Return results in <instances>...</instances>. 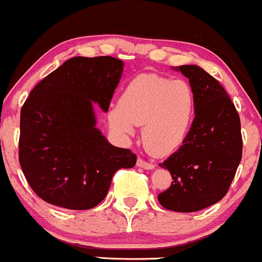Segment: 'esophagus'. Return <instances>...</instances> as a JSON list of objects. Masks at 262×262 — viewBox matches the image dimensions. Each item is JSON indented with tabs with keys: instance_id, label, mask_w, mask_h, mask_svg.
<instances>
[{
	"instance_id": "esophagus-1",
	"label": "esophagus",
	"mask_w": 262,
	"mask_h": 262,
	"mask_svg": "<svg viewBox=\"0 0 262 262\" xmlns=\"http://www.w3.org/2000/svg\"><path fill=\"white\" fill-rule=\"evenodd\" d=\"M137 165L139 166V168H143V169H153L154 168V164H151V163H148V162H145L144 159H142V158H139V159L137 160Z\"/></svg>"
}]
</instances>
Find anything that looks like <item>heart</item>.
I'll list each match as a JSON object with an SVG mask.
<instances>
[{"instance_id":"heart-1","label":"heart","mask_w":262,"mask_h":262,"mask_svg":"<svg viewBox=\"0 0 262 262\" xmlns=\"http://www.w3.org/2000/svg\"><path fill=\"white\" fill-rule=\"evenodd\" d=\"M196 109V96L184 79L140 74L126 84L119 103L109 111L111 125L132 134L143 125V143L154 155L170 154L189 133Z\"/></svg>"}]
</instances>
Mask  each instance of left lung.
<instances>
[{"label":"left lung","instance_id":"8db88e82","mask_svg":"<svg viewBox=\"0 0 262 262\" xmlns=\"http://www.w3.org/2000/svg\"><path fill=\"white\" fill-rule=\"evenodd\" d=\"M179 70L195 91L196 109L183 145L159 165L173 182L158 195L163 208L192 212L220 201L243 157L240 117L223 85L198 66Z\"/></svg>","mask_w":262,"mask_h":262}]
</instances>
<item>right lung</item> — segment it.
Segmentation results:
<instances>
[{
	"instance_id": "add662e5",
	"label": "right lung",
	"mask_w": 262,
	"mask_h": 262,
	"mask_svg": "<svg viewBox=\"0 0 262 262\" xmlns=\"http://www.w3.org/2000/svg\"><path fill=\"white\" fill-rule=\"evenodd\" d=\"M123 72L111 56L73 57L31 91L21 109L18 158L32 190L52 205L88 210L105 198L119 169L137 155L109 144L93 103L108 111Z\"/></svg>"
}]
</instances>
